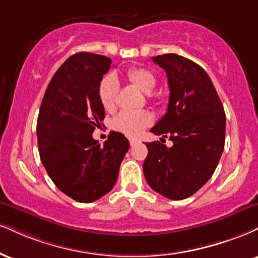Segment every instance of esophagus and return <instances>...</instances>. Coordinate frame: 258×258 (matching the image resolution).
Listing matches in <instances>:
<instances>
[{
  "mask_svg": "<svg viewBox=\"0 0 258 258\" xmlns=\"http://www.w3.org/2000/svg\"><path fill=\"white\" fill-rule=\"evenodd\" d=\"M138 143V141L137 139H133V138H131L130 139V144H131V147H133V145H136Z\"/></svg>",
  "mask_w": 258,
  "mask_h": 258,
  "instance_id": "obj_1",
  "label": "esophagus"
}]
</instances>
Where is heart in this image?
Segmentation results:
<instances>
[{
  "instance_id": "1",
  "label": "heart",
  "mask_w": 258,
  "mask_h": 258,
  "mask_svg": "<svg viewBox=\"0 0 258 258\" xmlns=\"http://www.w3.org/2000/svg\"><path fill=\"white\" fill-rule=\"evenodd\" d=\"M126 78L136 88H138L144 94H150L156 86V77L151 71L143 67L131 68L127 71ZM117 89L116 79L113 76H107L102 79L98 88V97L102 107L105 110H111L114 108L115 94ZM153 122V117L148 111H121L113 121V126L116 131L125 133L130 137L138 136L145 127Z\"/></svg>"
}]
</instances>
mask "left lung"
Here are the masks:
<instances>
[{"instance_id": "left-lung-1", "label": "left lung", "mask_w": 258, "mask_h": 258, "mask_svg": "<svg viewBox=\"0 0 258 258\" xmlns=\"http://www.w3.org/2000/svg\"><path fill=\"white\" fill-rule=\"evenodd\" d=\"M167 73V113L150 130L169 137L170 148L147 143L143 164L149 186L169 200H185L212 178L225 148L226 115L218 92L206 71L176 54L153 57Z\"/></svg>"}]
</instances>
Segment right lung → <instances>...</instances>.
Returning a JSON list of instances; mask_svg holds the SVG:
<instances>
[{"mask_svg":"<svg viewBox=\"0 0 258 258\" xmlns=\"http://www.w3.org/2000/svg\"><path fill=\"white\" fill-rule=\"evenodd\" d=\"M111 60L92 52L68 57L49 83L39 108L37 139L43 166L58 190L82 203L115 185L130 148L122 133L110 132L103 147L92 132L104 119L98 88Z\"/></svg>","mask_w":258,"mask_h":258,"instance_id":"1","label":"right lung"}]
</instances>
